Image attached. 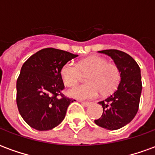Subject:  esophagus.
<instances>
[{"label": "esophagus", "instance_id": "1", "mask_svg": "<svg viewBox=\"0 0 155 155\" xmlns=\"http://www.w3.org/2000/svg\"><path fill=\"white\" fill-rule=\"evenodd\" d=\"M81 102V104H83L84 106H88V105H90L91 104V102H88V101H79Z\"/></svg>", "mask_w": 155, "mask_h": 155}]
</instances>
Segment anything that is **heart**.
Here are the masks:
<instances>
[{"instance_id": "b5f03b06", "label": "heart", "mask_w": 155, "mask_h": 155, "mask_svg": "<svg viewBox=\"0 0 155 155\" xmlns=\"http://www.w3.org/2000/svg\"><path fill=\"white\" fill-rule=\"evenodd\" d=\"M87 74L88 83L77 85L68 91L71 97L78 99H91L97 96L101 92L102 95L114 93L121 80L120 68L114 63L101 56H91L75 64L73 61L64 63L61 69V76L66 86H74Z\"/></svg>"}]
</instances>
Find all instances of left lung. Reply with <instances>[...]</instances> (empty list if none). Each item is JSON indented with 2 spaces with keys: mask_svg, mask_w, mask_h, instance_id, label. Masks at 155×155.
Listing matches in <instances>:
<instances>
[{
  "mask_svg": "<svg viewBox=\"0 0 155 155\" xmlns=\"http://www.w3.org/2000/svg\"><path fill=\"white\" fill-rule=\"evenodd\" d=\"M110 56L120 68L121 81L115 92L100 101L103 114L94 123L107 130H118L129 124L136 115L142 91L140 68L125 52L118 50L99 51Z\"/></svg>",
  "mask_w": 155,
  "mask_h": 155,
  "instance_id": "1",
  "label": "left lung"
}]
</instances>
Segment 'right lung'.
Returning a JSON list of instances; mask_svg holds the SVG:
<instances>
[{"label":"right lung","instance_id":"obj_1","mask_svg":"<svg viewBox=\"0 0 155 155\" xmlns=\"http://www.w3.org/2000/svg\"><path fill=\"white\" fill-rule=\"evenodd\" d=\"M54 48L42 49L23 64L16 81V104L20 114L35 130H49L64 120L74 100L64 96L62 65L77 57Z\"/></svg>","mask_w":155,"mask_h":155}]
</instances>
